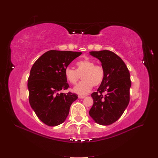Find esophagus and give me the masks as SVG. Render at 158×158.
Returning a JSON list of instances; mask_svg holds the SVG:
<instances>
[{"label": "esophagus", "mask_w": 158, "mask_h": 158, "mask_svg": "<svg viewBox=\"0 0 158 158\" xmlns=\"http://www.w3.org/2000/svg\"><path fill=\"white\" fill-rule=\"evenodd\" d=\"M85 98V95H78V98L79 99H83Z\"/></svg>", "instance_id": "34e87169"}]
</instances>
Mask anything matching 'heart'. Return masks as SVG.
<instances>
[{"mask_svg":"<svg viewBox=\"0 0 158 158\" xmlns=\"http://www.w3.org/2000/svg\"><path fill=\"white\" fill-rule=\"evenodd\" d=\"M77 69L67 66L64 69V76L68 82L75 84L82 74V80L73 88L74 92L80 94H86L92 89L93 85L98 86L103 82L105 72L102 66L95 64L89 59L85 58L76 63Z\"/></svg>","mask_w":158,"mask_h":158,"instance_id":"b5f03b06","label":"heart"}]
</instances>
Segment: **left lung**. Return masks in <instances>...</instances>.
<instances>
[{"mask_svg": "<svg viewBox=\"0 0 158 158\" xmlns=\"http://www.w3.org/2000/svg\"><path fill=\"white\" fill-rule=\"evenodd\" d=\"M89 55L99 60L105 72L97 92L91 95L94 104L89 116L99 125H111L121 117L130 101V73L123 60L112 51H91ZM104 91L106 94L103 96Z\"/></svg>", "mask_w": 158, "mask_h": 158, "instance_id": "obj_1", "label": "left lung"}]
</instances>
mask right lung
Returning <instances> with one entry per match:
<instances>
[{"label":"right lung","instance_id":"add662e5","mask_svg":"<svg viewBox=\"0 0 158 158\" xmlns=\"http://www.w3.org/2000/svg\"><path fill=\"white\" fill-rule=\"evenodd\" d=\"M82 52L51 50L33 64L28 78L29 102L37 117L45 125L54 127L63 123L69 115L71 104L78 95L61 90L69 85L64 69Z\"/></svg>","mask_w":158,"mask_h":158}]
</instances>
